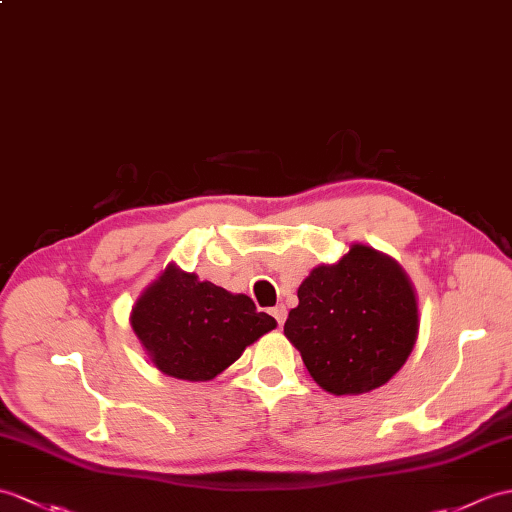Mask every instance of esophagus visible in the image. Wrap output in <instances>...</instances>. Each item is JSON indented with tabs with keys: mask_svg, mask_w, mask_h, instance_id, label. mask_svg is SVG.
Wrapping results in <instances>:
<instances>
[{
	"mask_svg": "<svg viewBox=\"0 0 512 512\" xmlns=\"http://www.w3.org/2000/svg\"><path fill=\"white\" fill-rule=\"evenodd\" d=\"M272 316H275L277 325H279V327H283V323H285V316H288V310H285L283 305H277L275 310H272Z\"/></svg>",
	"mask_w": 512,
	"mask_h": 512,
	"instance_id": "1",
	"label": "esophagus"
}]
</instances>
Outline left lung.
<instances>
[{"label": "left lung", "instance_id": "1", "mask_svg": "<svg viewBox=\"0 0 512 512\" xmlns=\"http://www.w3.org/2000/svg\"><path fill=\"white\" fill-rule=\"evenodd\" d=\"M283 334L314 382L331 395H360L390 382L419 336V305L395 259L353 244L299 285Z\"/></svg>", "mask_w": 512, "mask_h": 512}]
</instances>
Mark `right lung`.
<instances>
[{
    "label": "right lung",
    "instance_id": "right-lung-1",
    "mask_svg": "<svg viewBox=\"0 0 512 512\" xmlns=\"http://www.w3.org/2000/svg\"><path fill=\"white\" fill-rule=\"evenodd\" d=\"M130 325L161 373L209 382L277 320L257 312L251 296L231 294L170 264L141 292Z\"/></svg>",
    "mask_w": 512,
    "mask_h": 512
}]
</instances>
